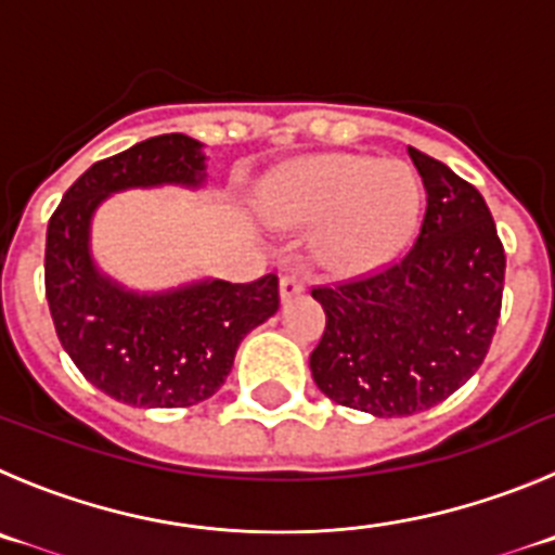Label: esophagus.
Instances as JSON below:
<instances>
[{
    "instance_id": "esophagus-1",
    "label": "esophagus",
    "mask_w": 555,
    "mask_h": 555,
    "mask_svg": "<svg viewBox=\"0 0 555 555\" xmlns=\"http://www.w3.org/2000/svg\"><path fill=\"white\" fill-rule=\"evenodd\" d=\"M279 293H282V301H289L293 295H301L304 279L295 276V273H284V276L279 279Z\"/></svg>"
}]
</instances>
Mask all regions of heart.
I'll use <instances>...</instances> for the list:
<instances>
[{"instance_id": "b5f03b06", "label": "heart", "mask_w": 555, "mask_h": 555, "mask_svg": "<svg viewBox=\"0 0 555 555\" xmlns=\"http://www.w3.org/2000/svg\"><path fill=\"white\" fill-rule=\"evenodd\" d=\"M266 210L284 224H320L314 257L339 273L380 266L411 235L418 185L405 164L323 155L279 175Z\"/></svg>"}]
</instances>
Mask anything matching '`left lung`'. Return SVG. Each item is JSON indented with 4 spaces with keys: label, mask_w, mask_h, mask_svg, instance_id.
<instances>
[{
    "label": "left lung",
    "mask_w": 555,
    "mask_h": 555,
    "mask_svg": "<svg viewBox=\"0 0 555 555\" xmlns=\"http://www.w3.org/2000/svg\"><path fill=\"white\" fill-rule=\"evenodd\" d=\"M427 194L405 254L361 276L312 287L325 331L309 356L336 405L413 416L481 366L501 318L506 254L488 202L447 164L408 147Z\"/></svg>",
    "instance_id": "obj_1"
}]
</instances>
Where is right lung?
I'll use <instances>...</instances> for the list:
<instances>
[{"mask_svg": "<svg viewBox=\"0 0 555 555\" xmlns=\"http://www.w3.org/2000/svg\"><path fill=\"white\" fill-rule=\"evenodd\" d=\"M205 180L196 139L160 133L92 164L62 196L46 232V301L62 348L81 375L133 408H189L227 380L243 336L279 309V276L199 282L137 295L95 271L90 219L133 185Z\"/></svg>", "mask_w": 555, "mask_h": 555, "instance_id": "obj_1", "label": "right lung"}]
</instances>
